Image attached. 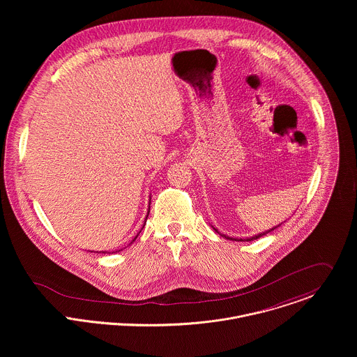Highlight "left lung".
<instances>
[{"label": "left lung", "instance_id": "obj_1", "mask_svg": "<svg viewBox=\"0 0 357 357\" xmlns=\"http://www.w3.org/2000/svg\"><path fill=\"white\" fill-rule=\"evenodd\" d=\"M279 227V225H278ZM278 227H275V228H278ZM275 228H272V229H268L266 232H262V234H258V235H255V236H252V238H248V239H232V238H228V236H225V235H222L224 238H227V239H232V241H238V242H252V241H255V239H258V238H261V236H264V235H266V234H269L271 231H273ZM215 229V228H214ZM217 231V229H215ZM218 232V231H217Z\"/></svg>", "mask_w": 357, "mask_h": 357}]
</instances>
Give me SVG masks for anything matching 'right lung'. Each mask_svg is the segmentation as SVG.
<instances>
[{"label": "right lung", "instance_id": "1", "mask_svg": "<svg viewBox=\"0 0 357 357\" xmlns=\"http://www.w3.org/2000/svg\"><path fill=\"white\" fill-rule=\"evenodd\" d=\"M149 210H150V208H149ZM149 213H150V211H149ZM147 217H149V215H147ZM136 238H137V236H136ZM136 238H135V239H136ZM102 253H104V252H102Z\"/></svg>", "mask_w": 357, "mask_h": 357}]
</instances>
